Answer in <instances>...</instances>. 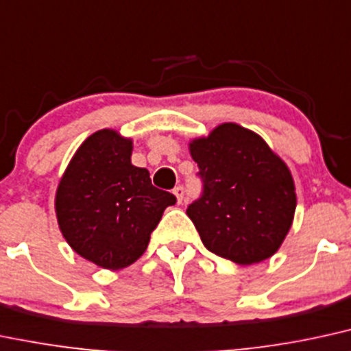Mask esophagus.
<instances>
[{
  "label": "esophagus",
  "mask_w": 351,
  "mask_h": 351,
  "mask_svg": "<svg viewBox=\"0 0 351 351\" xmlns=\"http://www.w3.org/2000/svg\"><path fill=\"white\" fill-rule=\"evenodd\" d=\"M173 194H175L176 196V201L180 202H183V197H184V189H183V186H176L175 189H173Z\"/></svg>",
  "instance_id": "34e87169"
}]
</instances>
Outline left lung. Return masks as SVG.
<instances>
[{"instance_id":"obj_1","label":"left lung","mask_w":351,"mask_h":351,"mask_svg":"<svg viewBox=\"0 0 351 351\" xmlns=\"http://www.w3.org/2000/svg\"><path fill=\"white\" fill-rule=\"evenodd\" d=\"M202 194L186 214L209 252L237 265L269 258L291 229L294 181L286 163L258 134L234 124L194 138Z\"/></svg>"}]
</instances>
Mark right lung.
<instances>
[{"label":"right lung","mask_w":351,"mask_h":351,"mask_svg":"<svg viewBox=\"0 0 351 351\" xmlns=\"http://www.w3.org/2000/svg\"><path fill=\"white\" fill-rule=\"evenodd\" d=\"M132 141L103 129L84 141L63 173L55 213L63 237L80 256L121 269L142 256L163 210L176 202L130 162Z\"/></svg>","instance_id":"add662e5"}]
</instances>
